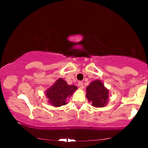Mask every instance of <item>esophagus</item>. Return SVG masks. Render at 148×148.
I'll list each match as a JSON object with an SVG mask.
<instances>
[{
    "instance_id": "esophagus-1",
    "label": "esophagus",
    "mask_w": 148,
    "mask_h": 148,
    "mask_svg": "<svg viewBox=\"0 0 148 148\" xmlns=\"http://www.w3.org/2000/svg\"><path fill=\"white\" fill-rule=\"evenodd\" d=\"M78 86H79V88L83 89L84 88V84H83V82H78Z\"/></svg>"
}]
</instances>
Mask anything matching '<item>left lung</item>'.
Segmentation results:
<instances>
[{
    "label": "left lung",
    "instance_id": "left-lung-1",
    "mask_svg": "<svg viewBox=\"0 0 148 148\" xmlns=\"http://www.w3.org/2000/svg\"><path fill=\"white\" fill-rule=\"evenodd\" d=\"M86 97L95 107H103L108 100V90L100 80L92 82L86 88Z\"/></svg>",
    "mask_w": 148,
    "mask_h": 148
}]
</instances>
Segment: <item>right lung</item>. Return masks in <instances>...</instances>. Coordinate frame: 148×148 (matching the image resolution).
<instances>
[{"label": "right lung", "mask_w": 148, "mask_h": 148, "mask_svg": "<svg viewBox=\"0 0 148 148\" xmlns=\"http://www.w3.org/2000/svg\"><path fill=\"white\" fill-rule=\"evenodd\" d=\"M76 89V86H69L64 80L60 78L57 80L53 86L47 90L46 96L52 106H61L66 104V99Z\"/></svg>", "instance_id": "1"}]
</instances>
